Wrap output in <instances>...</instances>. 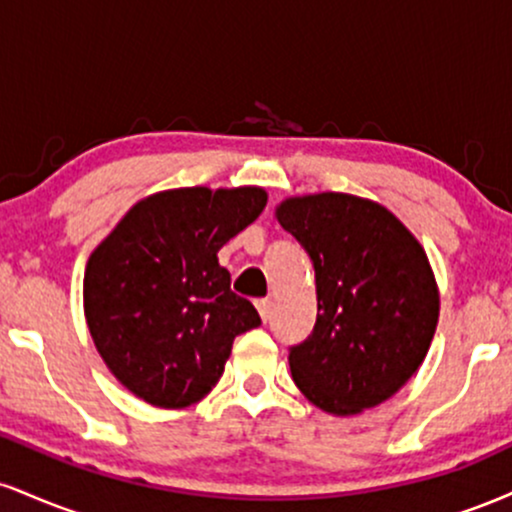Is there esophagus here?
<instances>
[{
  "mask_svg": "<svg viewBox=\"0 0 512 512\" xmlns=\"http://www.w3.org/2000/svg\"><path fill=\"white\" fill-rule=\"evenodd\" d=\"M272 308H274V301L272 298H262V301H257V310H260V317L264 322L272 317Z\"/></svg>",
  "mask_w": 512,
  "mask_h": 512,
  "instance_id": "obj_1",
  "label": "esophagus"
}]
</instances>
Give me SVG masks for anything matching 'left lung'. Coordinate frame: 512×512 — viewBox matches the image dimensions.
<instances>
[{
  "instance_id": "left-lung-1",
  "label": "left lung",
  "mask_w": 512,
  "mask_h": 512,
  "mask_svg": "<svg viewBox=\"0 0 512 512\" xmlns=\"http://www.w3.org/2000/svg\"><path fill=\"white\" fill-rule=\"evenodd\" d=\"M276 221L308 250L317 320L293 346V383L334 416L378 407L407 385L433 342L440 293L424 245L373 199L286 197Z\"/></svg>"
}]
</instances>
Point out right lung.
Here are the masks:
<instances>
[{"mask_svg":"<svg viewBox=\"0 0 512 512\" xmlns=\"http://www.w3.org/2000/svg\"><path fill=\"white\" fill-rule=\"evenodd\" d=\"M267 207L262 187H175L139 199L91 252L84 315L110 373L161 409L219 383L233 339L262 325L219 252Z\"/></svg>","mask_w":512,"mask_h":512,"instance_id":"add662e5","label":"right lung"}]
</instances>
